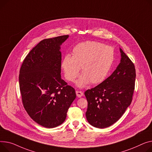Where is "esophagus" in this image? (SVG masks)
Returning a JSON list of instances; mask_svg holds the SVG:
<instances>
[{"instance_id":"34e87169","label":"esophagus","mask_w":152,"mask_h":152,"mask_svg":"<svg viewBox=\"0 0 152 152\" xmlns=\"http://www.w3.org/2000/svg\"><path fill=\"white\" fill-rule=\"evenodd\" d=\"M76 95L78 98H80L81 96H83V92H81V91H76Z\"/></svg>"}]
</instances>
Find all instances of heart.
Here are the masks:
<instances>
[{
    "label": "heart",
    "instance_id": "1",
    "mask_svg": "<svg viewBox=\"0 0 152 152\" xmlns=\"http://www.w3.org/2000/svg\"><path fill=\"white\" fill-rule=\"evenodd\" d=\"M114 58L113 49L96 42L86 41L76 45L72 50V56H65L61 63L66 80L74 82L79 73L82 76L77 86L83 87L89 83H102L106 77Z\"/></svg>",
    "mask_w": 152,
    "mask_h": 152
}]
</instances>
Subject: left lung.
Wrapping results in <instances>:
<instances>
[{"instance_id":"8db88e82","label":"left lung","mask_w":152,"mask_h":152,"mask_svg":"<svg viewBox=\"0 0 152 152\" xmlns=\"http://www.w3.org/2000/svg\"><path fill=\"white\" fill-rule=\"evenodd\" d=\"M120 51V63L113 74L84 93L88 102L86 118L96 128H104L115 123L132 102L136 69L121 48Z\"/></svg>"}]
</instances>
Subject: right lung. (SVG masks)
Returning a JSON list of instances; mask_svg holds the SVG:
<instances>
[{"instance_id":"obj_1","label":"right lung","mask_w":152,"mask_h":152,"mask_svg":"<svg viewBox=\"0 0 152 152\" xmlns=\"http://www.w3.org/2000/svg\"><path fill=\"white\" fill-rule=\"evenodd\" d=\"M69 37L45 39L27 54L19 71L22 102L36 123L52 128L61 125L76 97L75 90L61 78L60 45Z\"/></svg>"}]
</instances>
